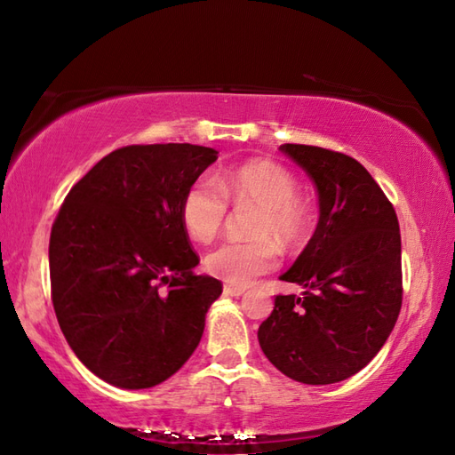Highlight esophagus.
Wrapping results in <instances>:
<instances>
[{
  "mask_svg": "<svg viewBox=\"0 0 455 455\" xmlns=\"http://www.w3.org/2000/svg\"><path fill=\"white\" fill-rule=\"evenodd\" d=\"M222 291H225V295H228V297H240V295L246 291V287H238V285L227 283L225 287H222Z\"/></svg>",
  "mask_w": 455,
  "mask_h": 455,
  "instance_id": "34e87169",
  "label": "esophagus"
}]
</instances>
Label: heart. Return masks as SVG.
Returning <instances> with one entry per match:
<instances>
[{
    "label": "heart",
    "instance_id": "heart-1",
    "mask_svg": "<svg viewBox=\"0 0 455 455\" xmlns=\"http://www.w3.org/2000/svg\"><path fill=\"white\" fill-rule=\"evenodd\" d=\"M254 209L250 243H225L205 258L207 272L246 287L279 264V248H301L311 235V211L297 197L293 173L274 160H250L212 178L196 180L181 199V222L197 243H211L228 215V203Z\"/></svg>",
    "mask_w": 455,
    "mask_h": 455
}]
</instances>
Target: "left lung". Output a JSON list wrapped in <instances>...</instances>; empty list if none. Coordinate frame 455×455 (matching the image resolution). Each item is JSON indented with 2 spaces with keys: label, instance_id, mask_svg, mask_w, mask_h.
<instances>
[{
  "label": "left lung",
  "instance_id": "8db88e82",
  "mask_svg": "<svg viewBox=\"0 0 455 455\" xmlns=\"http://www.w3.org/2000/svg\"><path fill=\"white\" fill-rule=\"evenodd\" d=\"M279 150L313 180L318 222L295 264L279 277L305 291L275 297L272 315L259 324V347L299 383H338L373 360L397 323L399 220L357 160L307 144H282Z\"/></svg>",
  "mask_w": 455,
  "mask_h": 455
}]
</instances>
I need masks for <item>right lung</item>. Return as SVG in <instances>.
Wrapping results in <instances>:
<instances>
[{
  "label": "right lung",
  "instance_id": "obj_1",
  "mask_svg": "<svg viewBox=\"0 0 455 455\" xmlns=\"http://www.w3.org/2000/svg\"><path fill=\"white\" fill-rule=\"evenodd\" d=\"M197 144H132L101 158L52 225V305L66 342L100 379L148 389L189 360L222 293L196 275L181 199L217 160Z\"/></svg>",
  "mask_w": 455,
  "mask_h": 455
}]
</instances>
